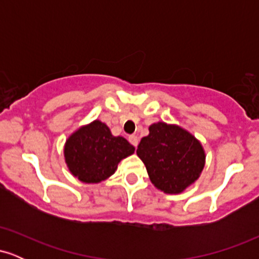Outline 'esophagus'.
Wrapping results in <instances>:
<instances>
[{
  "label": "esophagus",
  "instance_id": "34e87169",
  "mask_svg": "<svg viewBox=\"0 0 259 259\" xmlns=\"http://www.w3.org/2000/svg\"><path fill=\"white\" fill-rule=\"evenodd\" d=\"M129 141H130V144L133 145V146H138V144H139V138L138 136H135V135H132V136H129Z\"/></svg>",
  "mask_w": 259,
  "mask_h": 259
}]
</instances>
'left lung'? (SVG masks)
Returning <instances> with one entry per match:
<instances>
[{
    "label": "left lung",
    "instance_id": "obj_1",
    "mask_svg": "<svg viewBox=\"0 0 259 259\" xmlns=\"http://www.w3.org/2000/svg\"><path fill=\"white\" fill-rule=\"evenodd\" d=\"M140 141L136 154L144 162L154 187L178 195L195 184L206 164L201 141L177 124L157 121Z\"/></svg>",
    "mask_w": 259,
    "mask_h": 259
}]
</instances>
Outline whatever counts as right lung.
Instances as JSON below:
<instances>
[{
  "instance_id": "obj_1",
  "label": "right lung",
  "mask_w": 259,
  "mask_h": 259,
  "mask_svg": "<svg viewBox=\"0 0 259 259\" xmlns=\"http://www.w3.org/2000/svg\"><path fill=\"white\" fill-rule=\"evenodd\" d=\"M135 147L123 136H114L99 119L80 126L64 144V160L74 178L85 184H99L117 170L120 160Z\"/></svg>"
}]
</instances>
